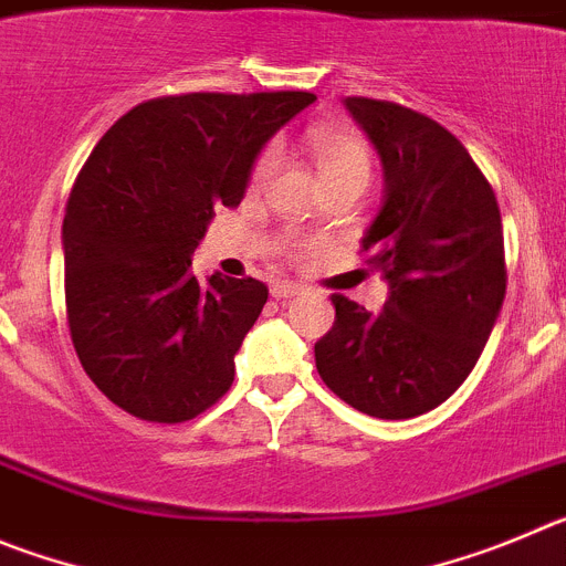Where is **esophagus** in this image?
Listing matches in <instances>:
<instances>
[{
    "instance_id": "obj_1",
    "label": "esophagus",
    "mask_w": 566,
    "mask_h": 566,
    "mask_svg": "<svg viewBox=\"0 0 566 566\" xmlns=\"http://www.w3.org/2000/svg\"><path fill=\"white\" fill-rule=\"evenodd\" d=\"M271 293H273V298H276V302H287V298H295V295L302 293V287H298V284H293V282H276L271 287Z\"/></svg>"
}]
</instances>
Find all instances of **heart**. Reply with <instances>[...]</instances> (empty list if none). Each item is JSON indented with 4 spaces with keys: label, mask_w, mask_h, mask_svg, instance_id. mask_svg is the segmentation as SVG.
<instances>
[{
    "label": "heart",
    "mask_w": 566,
    "mask_h": 566,
    "mask_svg": "<svg viewBox=\"0 0 566 566\" xmlns=\"http://www.w3.org/2000/svg\"><path fill=\"white\" fill-rule=\"evenodd\" d=\"M310 146H313L315 163H318V171L324 180H344V177H353V180L369 182L371 157L360 137L340 129H315L310 132ZM279 160H282V149H279V144H271L256 157V163H253V186H262V182L276 171Z\"/></svg>",
    "instance_id": "obj_1"
}]
</instances>
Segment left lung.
Instances as JSON below:
<instances>
[{
    "instance_id": "left-lung-1",
    "label": "left lung",
    "mask_w": 566,
    "mask_h": 566,
    "mask_svg": "<svg viewBox=\"0 0 566 566\" xmlns=\"http://www.w3.org/2000/svg\"><path fill=\"white\" fill-rule=\"evenodd\" d=\"M344 106L384 166V202L360 248L389 298L369 313L333 295L315 366L353 409L409 420L446 403L491 338L507 279L502 217L491 182L437 120L389 101Z\"/></svg>"
}]
</instances>
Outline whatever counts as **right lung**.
<instances>
[{
    "label": "right lung",
    "instance_id": "right-lung-1",
    "mask_svg": "<svg viewBox=\"0 0 566 566\" xmlns=\"http://www.w3.org/2000/svg\"><path fill=\"white\" fill-rule=\"evenodd\" d=\"M313 93H191L135 106L84 163L61 245L73 346L129 415L182 422L233 384V355L268 287L197 282L191 253L217 208H237L253 163Z\"/></svg>",
    "mask_w": 566,
    "mask_h": 566
}]
</instances>
